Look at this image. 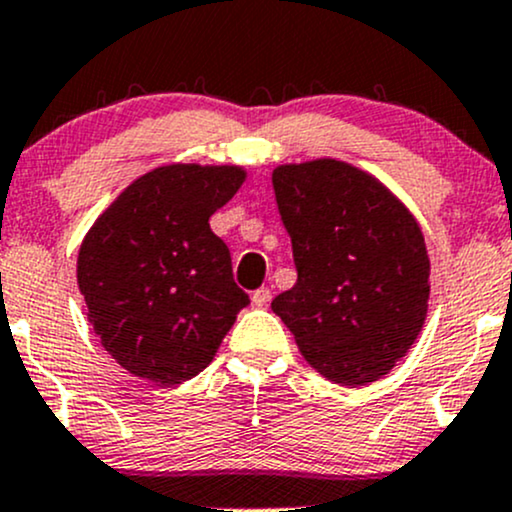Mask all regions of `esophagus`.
I'll list each match as a JSON object with an SVG mask.
<instances>
[{"mask_svg": "<svg viewBox=\"0 0 512 512\" xmlns=\"http://www.w3.org/2000/svg\"><path fill=\"white\" fill-rule=\"evenodd\" d=\"M251 300H254L256 307L268 305V302H271V290H268V288H258V290H254V293H251Z\"/></svg>", "mask_w": 512, "mask_h": 512, "instance_id": "esophagus-1", "label": "esophagus"}]
</instances>
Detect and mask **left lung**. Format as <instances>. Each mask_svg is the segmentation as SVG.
<instances>
[{
  "instance_id": "1",
  "label": "left lung",
  "mask_w": 512,
  "mask_h": 512,
  "mask_svg": "<svg viewBox=\"0 0 512 512\" xmlns=\"http://www.w3.org/2000/svg\"><path fill=\"white\" fill-rule=\"evenodd\" d=\"M298 283L271 302L324 378L386 376L420 334L430 258L412 214L376 178L339 161L273 170Z\"/></svg>"
}]
</instances>
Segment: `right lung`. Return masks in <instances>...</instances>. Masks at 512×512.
<instances>
[{"instance_id": "add662e5", "label": "right lung", "mask_w": 512, "mask_h": 512, "mask_svg": "<svg viewBox=\"0 0 512 512\" xmlns=\"http://www.w3.org/2000/svg\"><path fill=\"white\" fill-rule=\"evenodd\" d=\"M244 183L234 166H163L131 183L80 246L92 329L134 376L175 386L217 354L249 295L210 217Z\"/></svg>"}]
</instances>
